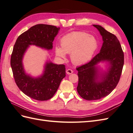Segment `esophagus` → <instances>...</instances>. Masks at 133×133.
Listing matches in <instances>:
<instances>
[{"instance_id":"34e87169","label":"esophagus","mask_w":133,"mask_h":133,"mask_svg":"<svg viewBox=\"0 0 133 133\" xmlns=\"http://www.w3.org/2000/svg\"><path fill=\"white\" fill-rule=\"evenodd\" d=\"M73 70L71 69H67L66 70V73L68 74V75H70V74H71L72 73H73Z\"/></svg>"}]
</instances>
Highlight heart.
Here are the masks:
<instances>
[{
	"mask_svg": "<svg viewBox=\"0 0 133 133\" xmlns=\"http://www.w3.org/2000/svg\"><path fill=\"white\" fill-rule=\"evenodd\" d=\"M61 48L56 46L57 56L64 59L66 53L70 54L72 62L82 64L87 62L97 50L98 42L94 36L83 32H74L63 36L61 39Z\"/></svg>",
	"mask_w": 133,
	"mask_h": 133,
	"instance_id": "1",
	"label": "heart"
}]
</instances>
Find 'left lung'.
<instances>
[{
	"mask_svg": "<svg viewBox=\"0 0 133 133\" xmlns=\"http://www.w3.org/2000/svg\"><path fill=\"white\" fill-rule=\"evenodd\" d=\"M93 26L103 37L100 51L88 63L76 68L77 91L86 100H98L110 94L118 84L124 63L123 52L117 37L100 25ZM105 61L109 62L110 67L107 73L100 74L96 65Z\"/></svg>",
	"mask_w": 133,
	"mask_h": 133,
	"instance_id": "obj_1",
	"label": "left lung"
}]
</instances>
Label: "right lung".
Wrapping results in <instances>:
<instances>
[{
    "label": "right lung",
    "mask_w": 133,
    "mask_h": 133,
    "mask_svg": "<svg viewBox=\"0 0 133 133\" xmlns=\"http://www.w3.org/2000/svg\"><path fill=\"white\" fill-rule=\"evenodd\" d=\"M59 29L50 25L37 24L18 36L14 45L11 66L15 82L24 94L36 100L46 101L53 96L62 80L66 76L65 66L47 62L42 75L38 78H32L24 71V54L32 45L51 50Z\"/></svg>",
    "instance_id": "add662e5"
}]
</instances>
